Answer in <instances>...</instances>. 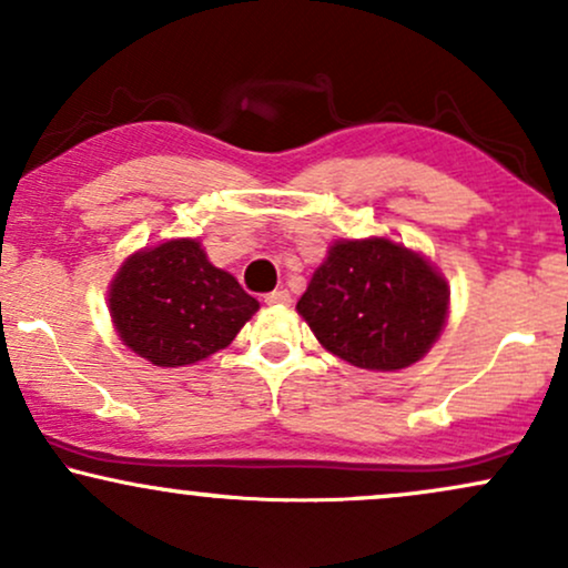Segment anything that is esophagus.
<instances>
[{"label": "esophagus", "instance_id": "obj_1", "mask_svg": "<svg viewBox=\"0 0 568 568\" xmlns=\"http://www.w3.org/2000/svg\"><path fill=\"white\" fill-rule=\"evenodd\" d=\"M264 302H266V304H277V306H285V304H291V293L285 291V288H277V291L266 293V296H264Z\"/></svg>", "mask_w": 568, "mask_h": 568}]
</instances>
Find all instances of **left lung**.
Here are the masks:
<instances>
[{
    "label": "left lung",
    "instance_id": "left-lung-1",
    "mask_svg": "<svg viewBox=\"0 0 568 568\" xmlns=\"http://www.w3.org/2000/svg\"><path fill=\"white\" fill-rule=\"evenodd\" d=\"M325 349L357 368L397 371L438 338L448 285L419 253L389 240H344L296 304Z\"/></svg>",
    "mask_w": 568,
    "mask_h": 568
}]
</instances>
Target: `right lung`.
<instances>
[{"label":"right lung","mask_w":568,"mask_h":568,"mask_svg":"<svg viewBox=\"0 0 568 568\" xmlns=\"http://www.w3.org/2000/svg\"><path fill=\"white\" fill-rule=\"evenodd\" d=\"M109 306L116 334L135 355L179 368L224 349L258 302L207 262L197 240H171L122 264Z\"/></svg>","instance_id":"add662e5"}]
</instances>
